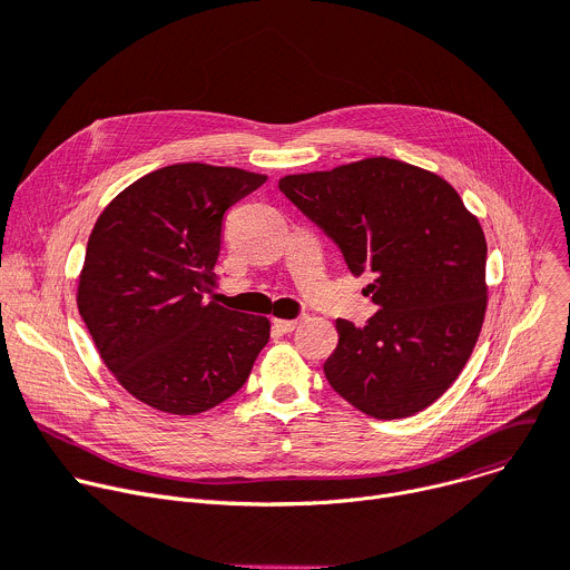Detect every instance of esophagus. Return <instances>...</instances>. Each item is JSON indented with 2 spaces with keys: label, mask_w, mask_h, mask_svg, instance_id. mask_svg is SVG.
<instances>
[{
  "label": "esophagus",
  "mask_w": 570,
  "mask_h": 570,
  "mask_svg": "<svg viewBox=\"0 0 570 570\" xmlns=\"http://www.w3.org/2000/svg\"><path fill=\"white\" fill-rule=\"evenodd\" d=\"M273 327H275L279 334H291V332L297 327V321H273Z\"/></svg>",
  "instance_id": "34e87169"
}]
</instances>
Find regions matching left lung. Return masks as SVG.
Returning a JSON list of instances; mask_svg holds the SVG:
<instances>
[{
    "mask_svg": "<svg viewBox=\"0 0 570 570\" xmlns=\"http://www.w3.org/2000/svg\"><path fill=\"white\" fill-rule=\"evenodd\" d=\"M279 190L368 275L380 312L338 318L330 386L373 419H406L439 400L469 361L487 312V240L439 175L386 157L288 175Z\"/></svg>",
    "mask_w": 570,
    "mask_h": 570,
    "instance_id": "left-lung-1",
    "label": "left lung"
}]
</instances>
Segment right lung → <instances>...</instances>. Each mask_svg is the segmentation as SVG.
Returning <instances> with one entry per match:
<instances>
[{"label":"right lung","instance_id":"add662e5","mask_svg":"<svg viewBox=\"0 0 570 570\" xmlns=\"http://www.w3.org/2000/svg\"><path fill=\"white\" fill-rule=\"evenodd\" d=\"M268 177L177 164L125 188L88 238L79 314L116 380L140 402L193 416L232 397L271 338L264 316L216 302L229 206Z\"/></svg>","mask_w":570,"mask_h":570}]
</instances>
